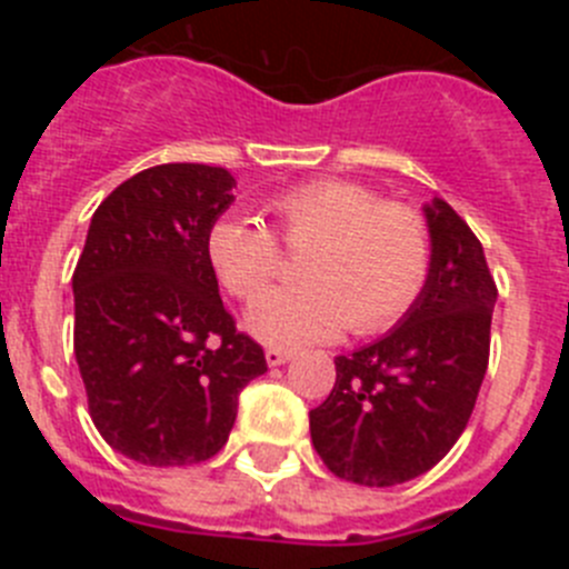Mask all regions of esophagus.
I'll use <instances>...</instances> for the list:
<instances>
[{
    "instance_id": "1",
    "label": "esophagus",
    "mask_w": 569,
    "mask_h": 569,
    "mask_svg": "<svg viewBox=\"0 0 569 569\" xmlns=\"http://www.w3.org/2000/svg\"><path fill=\"white\" fill-rule=\"evenodd\" d=\"M290 356H293V350H284V347H268L264 350V359H268L270 367L284 365V361H290Z\"/></svg>"
}]
</instances>
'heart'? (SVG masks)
Returning a JSON list of instances; mask_svg holds the SVG:
<instances>
[{
	"mask_svg": "<svg viewBox=\"0 0 569 569\" xmlns=\"http://www.w3.org/2000/svg\"><path fill=\"white\" fill-rule=\"evenodd\" d=\"M290 248L310 244L301 284L259 296L281 268L279 239L248 213L219 216L208 230L216 279L250 305L244 325L273 347L333 341L350 330L385 333L405 319L427 288L430 230L410 204L385 202L350 179H316L281 190L268 204Z\"/></svg>",
	"mask_w": 569,
	"mask_h": 569,
	"instance_id": "heart-1",
	"label": "heart"
}]
</instances>
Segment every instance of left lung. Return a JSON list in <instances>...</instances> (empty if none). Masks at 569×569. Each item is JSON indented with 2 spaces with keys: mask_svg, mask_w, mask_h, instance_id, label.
Instances as JSON below:
<instances>
[{
  "mask_svg": "<svg viewBox=\"0 0 569 569\" xmlns=\"http://www.w3.org/2000/svg\"><path fill=\"white\" fill-rule=\"evenodd\" d=\"M427 288L387 336L336 356V385L310 410V439L333 476L393 487L439 465L465 433L490 359L496 281L485 248L445 199L425 204Z\"/></svg>",
  "mask_w": 569,
  "mask_h": 569,
  "instance_id": "left-lung-1",
  "label": "left lung"
}]
</instances>
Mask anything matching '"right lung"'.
I'll use <instances>...</instances> for the list:
<instances>
[{"instance_id": "1", "label": "right lung", "mask_w": 569, "mask_h": 569, "mask_svg": "<svg viewBox=\"0 0 569 569\" xmlns=\"http://www.w3.org/2000/svg\"><path fill=\"white\" fill-rule=\"evenodd\" d=\"M233 188L224 168L156 164L90 219L73 270V353L90 419L139 465L213 459L239 393L268 370L264 350L224 310L204 250Z\"/></svg>"}]
</instances>
